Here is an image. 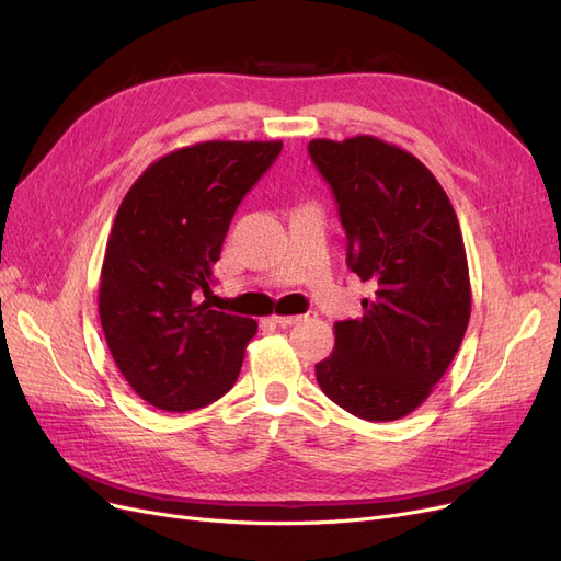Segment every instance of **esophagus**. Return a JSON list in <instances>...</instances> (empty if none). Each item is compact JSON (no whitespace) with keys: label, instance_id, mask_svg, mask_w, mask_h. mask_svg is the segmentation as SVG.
Returning a JSON list of instances; mask_svg holds the SVG:
<instances>
[{"label":"esophagus","instance_id":"esophagus-1","mask_svg":"<svg viewBox=\"0 0 561 561\" xmlns=\"http://www.w3.org/2000/svg\"><path fill=\"white\" fill-rule=\"evenodd\" d=\"M271 320H274L280 328H287V325H295V322H299L301 316H271Z\"/></svg>","mask_w":561,"mask_h":561}]
</instances>
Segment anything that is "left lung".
I'll list each match as a JSON object with an SVG mask.
<instances>
[{
	"label": "left lung",
	"instance_id": "left-lung-1",
	"mask_svg": "<svg viewBox=\"0 0 561 561\" xmlns=\"http://www.w3.org/2000/svg\"><path fill=\"white\" fill-rule=\"evenodd\" d=\"M309 154L334 192L348 266L375 290L360 318L334 322V351L316 379L353 416L402 419L433 393L468 330L458 217L426 165L375 135L318 138Z\"/></svg>",
	"mask_w": 561,
	"mask_h": 561
}]
</instances>
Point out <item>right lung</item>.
<instances>
[{"label":"right lung","mask_w":561,"mask_h":561,"mask_svg":"<svg viewBox=\"0 0 561 561\" xmlns=\"http://www.w3.org/2000/svg\"><path fill=\"white\" fill-rule=\"evenodd\" d=\"M280 140H208L157 159L133 182L105 248L98 311L112 358L145 402L190 412L239 379L257 320L215 311L229 222Z\"/></svg>","instance_id":"obj_1"}]
</instances>
